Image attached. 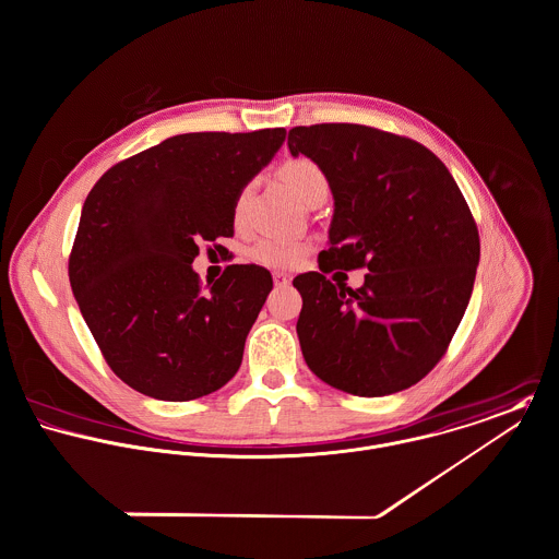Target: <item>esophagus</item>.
I'll return each mask as SVG.
<instances>
[{"label": "esophagus", "mask_w": 559, "mask_h": 559, "mask_svg": "<svg viewBox=\"0 0 559 559\" xmlns=\"http://www.w3.org/2000/svg\"><path fill=\"white\" fill-rule=\"evenodd\" d=\"M272 278H274V285H276V287H285V285L292 283V276L285 274V272H274Z\"/></svg>", "instance_id": "1"}]
</instances>
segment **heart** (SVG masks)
<instances>
[{"instance_id": "b5f03b06", "label": "heart", "mask_w": 559, "mask_h": 559, "mask_svg": "<svg viewBox=\"0 0 559 559\" xmlns=\"http://www.w3.org/2000/svg\"><path fill=\"white\" fill-rule=\"evenodd\" d=\"M278 175L283 183L300 199L305 205H313L320 199H326L329 194V177L320 164H316L309 157H292L285 164H281ZM248 197L250 186L239 188V192L233 199V223L235 226L246 224V210H248ZM311 241L309 239H287V237H263L250 248L252 261L274 267V270H292L302 263V259L309 254Z\"/></svg>"}]
</instances>
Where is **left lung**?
<instances>
[{
    "mask_svg": "<svg viewBox=\"0 0 559 559\" xmlns=\"http://www.w3.org/2000/svg\"><path fill=\"white\" fill-rule=\"evenodd\" d=\"M287 146L324 168L335 199L320 272L294 278L309 369L360 397L417 384L445 356L479 263L460 188L430 148L365 124L294 127ZM360 266L366 283L352 290L344 272Z\"/></svg>",
    "mask_w": 559,
    "mask_h": 559,
    "instance_id": "obj_1",
    "label": "left lung"
}]
</instances>
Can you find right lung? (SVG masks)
Wrapping results in <instances>:
<instances>
[{
    "label": "right lung",
    "instance_id": "obj_1",
    "mask_svg": "<svg viewBox=\"0 0 559 559\" xmlns=\"http://www.w3.org/2000/svg\"><path fill=\"white\" fill-rule=\"evenodd\" d=\"M285 129L173 135L112 166L91 190L69 257L80 311L114 373L142 395L190 402L224 386L267 294L261 265L201 285L199 241L233 235V199Z\"/></svg>",
    "mask_w": 559,
    "mask_h": 559
}]
</instances>
